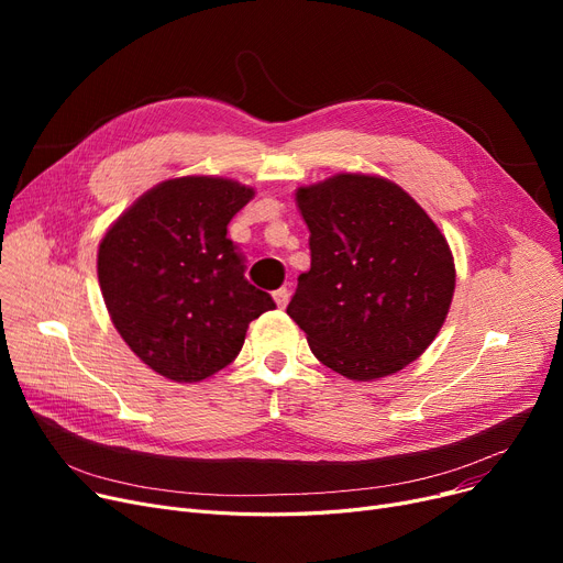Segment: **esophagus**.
<instances>
[{
    "instance_id": "1",
    "label": "esophagus",
    "mask_w": 563,
    "mask_h": 563,
    "mask_svg": "<svg viewBox=\"0 0 563 563\" xmlns=\"http://www.w3.org/2000/svg\"><path fill=\"white\" fill-rule=\"evenodd\" d=\"M274 301L278 308H285L289 303V289L287 287H280L274 291Z\"/></svg>"
}]
</instances>
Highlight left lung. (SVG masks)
<instances>
[{"label":"left lung","instance_id":"obj_1","mask_svg":"<svg viewBox=\"0 0 563 563\" xmlns=\"http://www.w3.org/2000/svg\"><path fill=\"white\" fill-rule=\"evenodd\" d=\"M310 272L287 314L319 363L351 380L390 376L418 361L445 323L456 269L450 244L401 187L338 173L301 187Z\"/></svg>","mask_w":563,"mask_h":563}]
</instances>
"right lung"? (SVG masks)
Here are the masks:
<instances>
[{"instance_id": "add662e5", "label": "right lung", "mask_w": 563, "mask_h": 563, "mask_svg": "<svg viewBox=\"0 0 563 563\" xmlns=\"http://www.w3.org/2000/svg\"><path fill=\"white\" fill-rule=\"evenodd\" d=\"M253 189L187 175L145 191L107 230L98 280L115 331L157 374L196 383L230 365L246 329L274 310L244 278L228 223Z\"/></svg>"}]
</instances>
